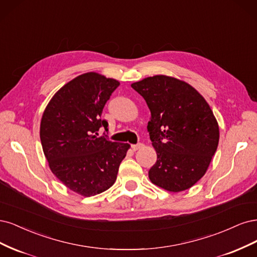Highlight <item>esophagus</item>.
Segmentation results:
<instances>
[{
	"instance_id": "obj_1",
	"label": "esophagus",
	"mask_w": 257,
	"mask_h": 257,
	"mask_svg": "<svg viewBox=\"0 0 257 257\" xmlns=\"http://www.w3.org/2000/svg\"><path fill=\"white\" fill-rule=\"evenodd\" d=\"M144 145L142 144V143H138V144H134V145H131V148L132 150H134L135 152L136 151H139V150H141V148H142Z\"/></svg>"
}]
</instances>
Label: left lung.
I'll list each match as a JSON object with an SVG mask.
<instances>
[{
	"label": "left lung",
	"mask_w": 257,
	"mask_h": 257,
	"mask_svg": "<svg viewBox=\"0 0 257 257\" xmlns=\"http://www.w3.org/2000/svg\"><path fill=\"white\" fill-rule=\"evenodd\" d=\"M131 87L145 99L152 114L147 129L157 162L148 177L170 192L191 188L205 175L219 144V125L209 104L187 82L163 74Z\"/></svg>",
	"instance_id": "left-lung-1"
}]
</instances>
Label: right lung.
<instances>
[{"mask_svg":"<svg viewBox=\"0 0 257 257\" xmlns=\"http://www.w3.org/2000/svg\"><path fill=\"white\" fill-rule=\"evenodd\" d=\"M119 82L86 72L61 87L49 101L40 121V141L49 168L60 181L83 196L112 187L127 143L98 137L104 127L102 110Z\"/></svg>","mask_w":257,"mask_h":257,"instance_id":"right-lung-1","label":"right lung"}]
</instances>
